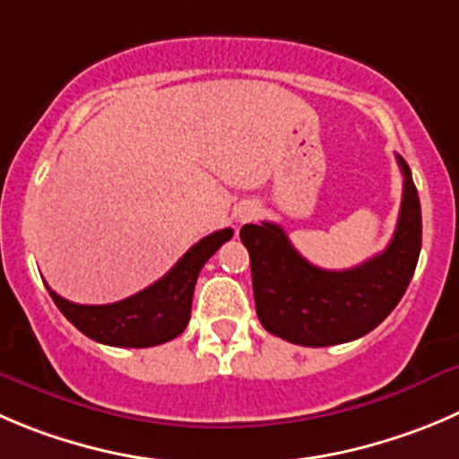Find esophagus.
Segmentation results:
<instances>
[{
	"label": "esophagus",
	"mask_w": 459,
	"mask_h": 459,
	"mask_svg": "<svg viewBox=\"0 0 459 459\" xmlns=\"http://www.w3.org/2000/svg\"><path fill=\"white\" fill-rule=\"evenodd\" d=\"M252 213H255V209H252V207H243V209H238V221L246 222L247 218L252 216Z\"/></svg>",
	"instance_id": "34e87169"
}]
</instances>
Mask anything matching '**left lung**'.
<instances>
[{
    "label": "left lung",
    "instance_id": "obj_1",
    "mask_svg": "<svg viewBox=\"0 0 459 459\" xmlns=\"http://www.w3.org/2000/svg\"><path fill=\"white\" fill-rule=\"evenodd\" d=\"M403 200L390 246L349 270L308 264L274 222L243 225L250 252L252 288L259 322L273 335L302 347H329L363 338L377 329L403 298L421 252V204L408 164Z\"/></svg>",
    "mask_w": 459,
    "mask_h": 459
}]
</instances>
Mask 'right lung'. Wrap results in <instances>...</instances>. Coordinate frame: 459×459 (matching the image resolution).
Segmentation results:
<instances>
[{
	"label": "right lung",
	"instance_id": "obj_1",
	"mask_svg": "<svg viewBox=\"0 0 459 459\" xmlns=\"http://www.w3.org/2000/svg\"><path fill=\"white\" fill-rule=\"evenodd\" d=\"M232 230H218L195 243L160 281L115 304H74L49 288L51 299L65 317L87 338L110 347H155L178 338L191 317V299L198 274L209 256L225 241Z\"/></svg>",
	"mask_w": 459,
	"mask_h": 459
}]
</instances>
